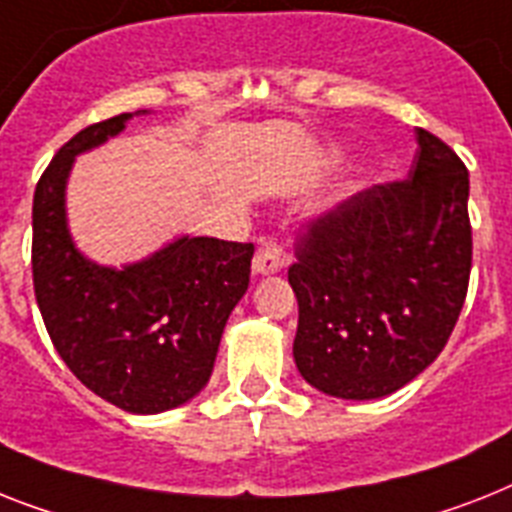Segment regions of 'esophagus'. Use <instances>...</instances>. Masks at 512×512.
Listing matches in <instances>:
<instances>
[{
    "label": "esophagus",
    "mask_w": 512,
    "mask_h": 512,
    "mask_svg": "<svg viewBox=\"0 0 512 512\" xmlns=\"http://www.w3.org/2000/svg\"><path fill=\"white\" fill-rule=\"evenodd\" d=\"M287 264V253L277 238H264L256 248L253 256V272L256 274H274L280 272L282 266Z\"/></svg>",
    "instance_id": "esophagus-1"
}]
</instances>
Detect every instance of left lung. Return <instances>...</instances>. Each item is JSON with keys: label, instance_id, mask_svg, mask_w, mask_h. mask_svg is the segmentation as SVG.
<instances>
[{"label": "left lung", "instance_id": "8db88e82", "mask_svg": "<svg viewBox=\"0 0 512 512\" xmlns=\"http://www.w3.org/2000/svg\"><path fill=\"white\" fill-rule=\"evenodd\" d=\"M416 141L405 180L371 185L308 222L287 269L295 366L332 398H384L416 379L466 301L468 170L429 130Z\"/></svg>", "mask_w": 512, "mask_h": 512}]
</instances>
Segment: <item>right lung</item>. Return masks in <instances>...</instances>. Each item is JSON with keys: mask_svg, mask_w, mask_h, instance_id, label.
I'll list each match as a JSON object with an SVG mask.
<instances>
[{"mask_svg": "<svg viewBox=\"0 0 512 512\" xmlns=\"http://www.w3.org/2000/svg\"><path fill=\"white\" fill-rule=\"evenodd\" d=\"M133 114L80 130L33 193V290L59 358L88 390L128 413H162L204 390L232 308L251 280L253 243L177 238L122 269L75 248L65 185L75 156L120 133Z\"/></svg>", "mask_w": 512, "mask_h": 512, "instance_id": "obj_1", "label": "right lung"}]
</instances>
